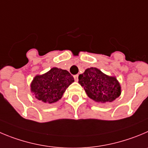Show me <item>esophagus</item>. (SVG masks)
<instances>
[{
  "mask_svg": "<svg viewBox=\"0 0 148 148\" xmlns=\"http://www.w3.org/2000/svg\"><path fill=\"white\" fill-rule=\"evenodd\" d=\"M78 77H79V75H78V74H77V75H74V79H75V81H76V82H77V81L79 80V79H78Z\"/></svg>",
  "mask_w": 148,
  "mask_h": 148,
  "instance_id": "1",
  "label": "esophagus"
}]
</instances>
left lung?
<instances>
[{"label":"left lung","instance_id":"left-lung-1","mask_svg":"<svg viewBox=\"0 0 148 148\" xmlns=\"http://www.w3.org/2000/svg\"><path fill=\"white\" fill-rule=\"evenodd\" d=\"M79 83L90 99L99 103L112 102L121 94V84L117 78L105 74L97 68H88L79 74Z\"/></svg>","mask_w":148,"mask_h":148}]
</instances>
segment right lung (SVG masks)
Masks as SVG:
<instances>
[{
  "mask_svg": "<svg viewBox=\"0 0 148 148\" xmlns=\"http://www.w3.org/2000/svg\"><path fill=\"white\" fill-rule=\"evenodd\" d=\"M74 82L69 71L54 67L45 74L35 76L30 83V91L38 100L53 103L63 97L66 88Z\"/></svg>",
  "mask_w": 148,
  "mask_h": 148,
  "instance_id": "1",
  "label": "right lung"
}]
</instances>
